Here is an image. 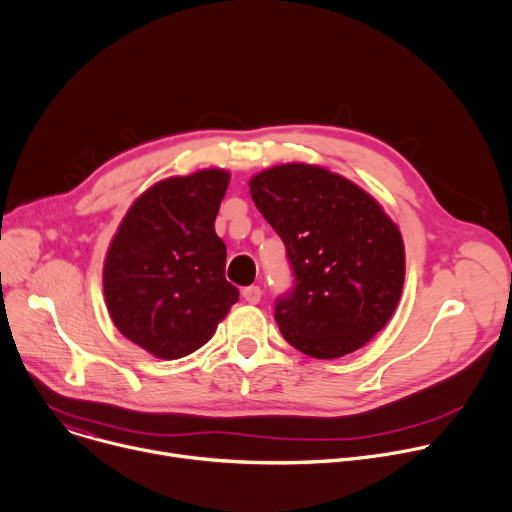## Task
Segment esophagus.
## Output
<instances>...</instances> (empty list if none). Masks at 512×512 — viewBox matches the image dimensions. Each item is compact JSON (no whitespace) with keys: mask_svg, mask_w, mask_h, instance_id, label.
<instances>
[{"mask_svg":"<svg viewBox=\"0 0 512 512\" xmlns=\"http://www.w3.org/2000/svg\"><path fill=\"white\" fill-rule=\"evenodd\" d=\"M241 296H243V298H245V302H249V304H259V302H261V289H259V285L243 287Z\"/></svg>","mask_w":512,"mask_h":512,"instance_id":"obj_1","label":"esophagus"}]
</instances>
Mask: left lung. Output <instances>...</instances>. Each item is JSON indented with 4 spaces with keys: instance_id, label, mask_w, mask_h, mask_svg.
Returning <instances> with one entry per match:
<instances>
[{
    "instance_id": "left-lung-1",
    "label": "left lung",
    "mask_w": 512,
    "mask_h": 512,
    "mask_svg": "<svg viewBox=\"0 0 512 512\" xmlns=\"http://www.w3.org/2000/svg\"><path fill=\"white\" fill-rule=\"evenodd\" d=\"M249 190L296 273V289L275 306L283 338L322 360L371 342L405 283L403 237L385 208L352 180L304 162L251 176Z\"/></svg>"
}]
</instances>
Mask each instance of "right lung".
<instances>
[{
    "instance_id": "right-lung-1",
    "label": "right lung",
    "mask_w": 512,
    "mask_h": 512,
    "mask_svg": "<svg viewBox=\"0 0 512 512\" xmlns=\"http://www.w3.org/2000/svg\"><path fill=\"white\" fill-rule=\"evenodd\" d=\"M229 182L223 168L156 182L133 200L109 243L107 312L156 358L176 360L204 346L239 300L225 277L227 245L214 231Z\"/></svg>"
}]
</instances>
